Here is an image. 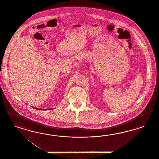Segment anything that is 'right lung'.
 <instances>
[{"mask_svg": "<svg viewBox=\"0 0 159 159\" xmlns=\"http://www.w3.org/2000/svg\"><path fill=\"white\" fill-rule=\"evenodd\" d=\"M43 110H45V109H43Z\"/></svg>", "mask_w": 159, "mask_h": 159, "instance_id": "add662e5", "label": "right lung"}]
</instances>
